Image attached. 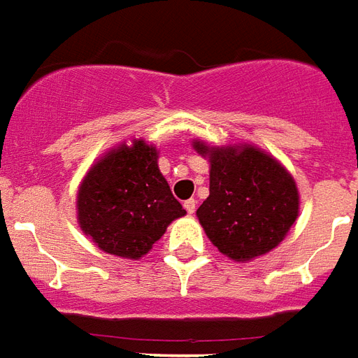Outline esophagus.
<instances>
[{
	"label": "esophagus",
	"mask_w": 358,
	"mask_h": 358,
	"mask_svg": "<svg viewBox=\"0 0 358 358\" xmlns=\"http://www.w3.org/2000/svg\"><path fill=\"white\" fill-rule=\"evenodd\" d=\"M195 206H197V201H195V199L184 201V208H186V210H187V214L195 213Z\"/></svg>",
	"instance_id": "esophagus-1"
}]
</instances>
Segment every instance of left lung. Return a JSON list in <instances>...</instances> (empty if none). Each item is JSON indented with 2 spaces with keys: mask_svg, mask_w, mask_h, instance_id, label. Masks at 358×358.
Here are the masks:
<instances>
[{
  "mask_svg": "<svg viewBox=\"0 0 358 358\" xmlns=\"http://www.w3.org/2000/svg\"><path fill=\"white\" fill-rule=\"evenodd\" d=\"M210 163L208 197L197 218L220 252L248 262L273 250L300 213V195L290 172L260 148L193 142Z\"/></svg>",
  "mask_w": 358,
  "mask_h": 358,
  "instance_id": "obj_1",
  "label": "left lung"
}]
</instances>
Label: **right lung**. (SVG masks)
<instances>
[{"mask_svg": "<svg viewBox=\"0 0 358 358\" xmlns=\"http://www.w3.org/2000/svg\"><path fill=\"white\" fill-rule=\"evenodd\" d=\"M145 140L123 142L85 174L78 192V222L92 243L113 256L138 260L186 210L174 199Z\"/></svg>", "mask_w": 358, "mask_h": 358, "instance_id": "right-lung-1", "label": "right lung"}]
</instances>
